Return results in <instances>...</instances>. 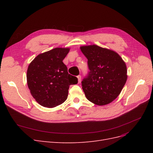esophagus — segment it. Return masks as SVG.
Masks as SVG:
<instances>
[{"instance_id": "34e87169", "label": "esophagus", "mask_w": 153, "mask_h": 153, "mask_svg": "<svg viewBox=\"0 0 153 153\" xmlns=\"http://www.w3.org/2000/svg\"><path fill=\"white\" fill-rule=\"evenodd\" d=\"M77 78H78V83H80V80H81V76H80V75L77 76Z\"/></svg>"}]
</instances>
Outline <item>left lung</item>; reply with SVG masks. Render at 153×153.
Returning a JSON list of instances; mask_svg holds the SVG:
<instances>
[{
  "mask_svg": "<svg viewBox=\"0 0 153 153\" xmlns=\"http://www.w3.org/2000/svg\"><path fill=\"white\" fill-rule=\"evenodd\" d=\"M90 69L82 82L87 99L96 105L110 103L121 93L127 80V68L115 51L96 45L81 46Z\"/></svg>",
  "mask_w": 153,
  "mask_h": 153,
  "instance_id": "1",
  "label": "left lung"
}]
</instances>
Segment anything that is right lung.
Wrapping results in <instances>:
<instances>
[{
	"instance_id": "add662e5",
	"label": "right lung",
	"mask_w": 153,
	"mask_h": 153,
	"mask_svg": "<svg viewBox=\"0 0 153 153\" xmlns=\"http://www.w3.org/2000/svg\"><path fill=\"white\" fill-rule=\"evenodd\" d=\"M69 48H55L34 59L27 71V83L30 94L40 105L53 108L68 98L69 85L78 79L69 75L62 62Z\"/></svg>"
}]
</instances>
